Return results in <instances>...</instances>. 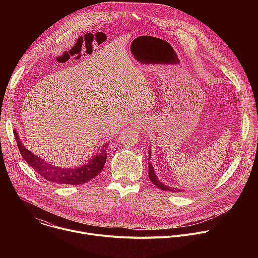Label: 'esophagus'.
Segmentation results:
<instances>
[{"instance_id":"obj_1","label":"esophagus","mask_w":258,"mask_h":258,"mask_svg":"<svg viewBox=\"0 0 258 258\" xmlns=\"http://www.w3.org/2000/svg\"><path fill=\"white\" fill-rule=\"evenodd\" d=\"M131 124L133 127H136L137 130H144L146 125V119L143 116H135L132 119Z\"/></svg>"}]
</instances>
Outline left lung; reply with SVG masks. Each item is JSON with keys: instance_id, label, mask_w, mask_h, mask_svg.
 <instances>
[{"instance_id": "1", "label": "left lung", "mask_w": 258, "mask_h": 258, "mask_svg": "<svg viewBox=\"0 0 258 258\" xmlns=\"http://www.w3.org/2000/svg\"><path fill=\"white\" fill-rule=\"evenodd\" d=\"M150 155H151V153H150V151H149V159L151 158ZM148 165H149V178L151 179V181L154 183V185L157 186L160 190L169 191V192H183V190H179V189H176V188H170V187H168V186L163 185V183H162L160 180H158V178H157V176H156V174H155L154 168H153V166H152V164H151L150 161L148 162Z\"/></svg>"}]
</instances>
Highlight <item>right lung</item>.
I'll list each match as a JSON object with an SVG mask.
<instances>
[{"label":"right lung","mask_w":258,"mask_h":258,"mask_svg":"<svg viewBox=\"0 0 258 258\" xmlns=\"http://www.w3.org/2000/svg\"><path fill=\"white\" fill-rule=\"evenodd\" d=\"M14 136L17 142L18 149L22 158L27 164L32 167L34 171L41 174L47 180L54 183H61V185H83L97 176L103 169L107 159V146L103 145L101 152H99L94 158L88 163L76 168H61L48 164L46 161L41 159L29 150H27L24 145L21 143L17 132H14Z\"/></svg>","instance_id":"obj_1"}]
</instances>
